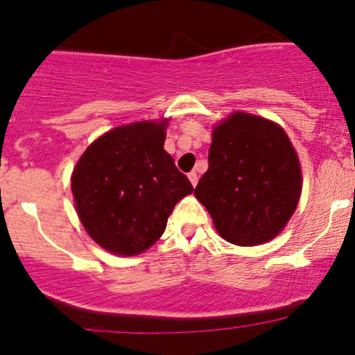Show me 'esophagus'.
<instances>
[{"label":"esophagus","mask_w":355,"mask_h":355,"mask_svg":"<svg viewBox=\"0 0 355 355\" xmlns=\"http://www.w3.org/2000/svg\"><path fill=\"white\" fill-rule=\"evenodd\" d=\"M189 180H190V183H191V185H197V183H198V175H197V172H190L189 173Z\"/></svg>","instance_id":"34e87169"}]
</instances>
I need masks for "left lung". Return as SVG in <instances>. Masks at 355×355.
Masks as SVG:
<instances>
[{
    "label": "left lung",
    "instance_id": "obj_1",
    "mask_svg": "<svg viewBox=\"0 0 355 355\" xmlns=\"http://www.w3.org/2000/svg\"><path fill=\"white\" fill-rule=\"evenodd\" d=\"M300 191L299 157L282 126L243 112L215 126L209 170L195 197L227 242L252 247L277 237L294 215Z\"/></svg>",
    "mask_w": 355,
    "mask_h": 355
}]
</instances>
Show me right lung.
Masks as SVG:
<instances>
[{
	"instance_id": "add662e5",
	"label": "right lung",
	"mask_w": 355,
	"mask_h": 355,
	"mask_svg": "<svg viewBox=\"0 0 355 355\" xmlns=\"http://www.w3.org/2000/svg\"><path fill=\"white\" fill-rule=\"evenodd\" d=\"M168 120L116 126L85 150L71 175L88 235L116 255H138L165 232L173 207L193 191L164 150Z\"/></svg>"
}]
</instances>
